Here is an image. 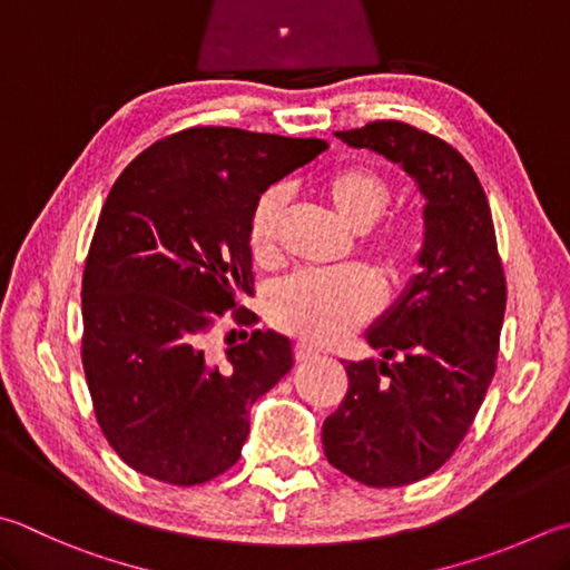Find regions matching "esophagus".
<instances>
[{
	"label": "esophagus",
	"mask_w": 570,
	"mask_h": 570,
	"mask_svg": "<svg viewBox=\"0 0 570 570\" xmlns=\"http://www.w3.org/2000/svg\"><path fill=\"white\" fill-rule=\"evenodd\" d=\"M293 354H295V360H297V362H305V360H313V357H317V350H315V347H309V345H305V342H297V345L293 347Z\"/></svg>",
	"instance_id": "obj_1"
}]
</instances>
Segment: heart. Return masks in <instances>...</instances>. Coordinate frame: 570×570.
Masks as SVG:
<instances>
[{
    "mask_svg": "<svg viewBox=\"0 0 570 570\" xmlns=\"http://www.w3.org/2000/svg\"><path fill=\"white\" fill-rule=\"evenodd\" d=\"M320 193L354 233L374 228L392 203V186L377 170L350 164L320 180ZM285 213V193L265 188L253 200L245 238L257 263H273ZM426 245L424 220L400 213L367 240V255L392 281H404L419 271ZM382 287L377 277L360 267L350 271L297 273L277 285L267 299V317L277 330L309 345H335L350 332L377 315Z\"/></svg>",
    "mask_w": 570,
    "mask_h": 570,
    "instance_id": "b5f03b06",
    "label": "heart"
}]
</instances>
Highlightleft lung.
<instances>
[{
    "instance_id": "1",
    "label": "left lung",
    "mask_w": 570,
    "mask_h": 570,
    "mask_svg": "<svg viewBox=\"0 0 570 570\" xmlns=\"http://www.w3.org/2000/svg\"><path fill=\"white\" fill-rule=\"evenodd\" d=\"M335 136L400 164L426 198L424 271L367 332L390 362H342L347 394L322 424L342 474L406 487L434 474L474 424L497 372L507 277L487 193L454 146L392 118Z\"/></svg>"
}]
</instances>
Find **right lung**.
Wrapping results in <instances>:
<instances>
[{
	"instance_id": "add662e5",
	"label": "right lung",
	"mask_w": 570,
	"mask_h": 570,
	"mask_svg": "<svg viewBox=\"0 0 570 570\" xmlns=\"http://www.w3.org/2000/svg\"><path fill=\"white\" fill-rule=\"evenodd\" d=\"M325 148L190 126L116 178L86 255L81 362L106 442L138 474L196 487L240 459L250 406L293 367V345L253 330L220 364L206 337L228 309L235 325H257L238 307L255 285L250 206Z\"/></svg>"
}]
</instances>
